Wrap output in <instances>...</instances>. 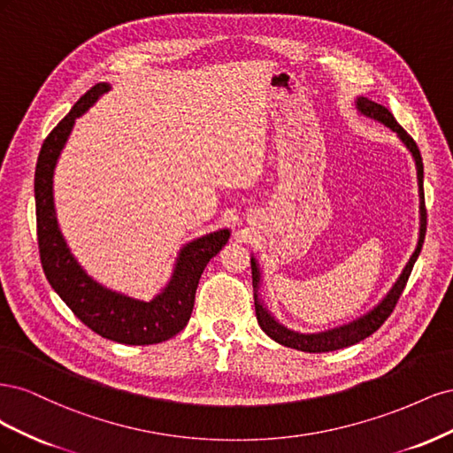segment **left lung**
Segmentation results:
<instances>
[{
	"instance_id": "left-lung-1",
	"label": "left lung",
	"mask_w": 453,
	"mask_h": 453,
	"mask_svg": "<svg viewBox=\"0 0 453 453\" xmlns=\"http://www.w3.org/2000/svg\"><path fill=\"white\" fill-rule=\"evenodd\" d=\"M355 107L357 111L368 119H372L376 122H381L383 127H388L389 130H393L399 140L406 145V149L412 153L414 162H416V170H418V185H419V240L416 245V251L410 257V260L406 263L403 273L399 276V280L395 281V285L389 289V293L380 300V304L374 306L370 311H366L361 318H357L351 323L340 325L334 328H328V331L323 333H298L293 331V328H287L285 325H281L280 321H276V318L268 311V308L263 304V300L258 296V289H260V270L255 257H251V273H253V291H255V311H257V321L260 325V328L272 338L276 340L278 344L293 348L298 351H306V353H323V351H334V349H342L357 344V342L365 340L366 336H370L372 333H376L378 328L386 323V319L391 315V311L395 310V304L399 303V298L404 291L406 281L410 278V272L414 268V263L418 260L419 253H421V245L425 240V225H427V211H425V196H423V160L419 155V149L416 145V142L410 138L408 132L395 120V117L391 115V111L388 107H383L372 100L365 98V96H359L355 100Z\"/></svg>"
}]
</instances>
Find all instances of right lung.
<instances>
[{"instance_id": "obj_1", "label": "right lung", "mask_w": 453, "mask_h": 453, "mask_svg": "<svg viewBox=\"0 0 453 453\" xmlns=\"http://www.w3.org/2000/svg\"><path fill=\"white\" fill-rule=\"evenodd\" d=\"M109 88V83H98L81 96L72 111L47 135L39 150L34 181L39 257L52 289L94 333L119 344L149 346L170 340L187 326L202 272L210 258L225 248L230 230H215L185 243L177 255L170 281L149 303L107 289L77 263L58 226L52 177L75 119L98 102Z\"/></svg>"}]
</instances>
